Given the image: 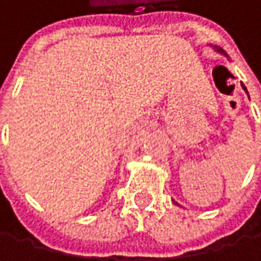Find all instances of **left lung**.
Instances as JSON below:
<instances>
[{
	"label": "left lung",
	"mask_w": 261,
	"mask_h": 261,
	"mask_svg": "<svg viewBox=\"0 0 261 261\" xmlns=\"http://www.w3.org/2000/svg\"><path fill=\"white\" fill-rule=\"evenodd\" d=\"M215 49H216L218 53H221V54H224V56H227V54H225V51H222V48H219V46H215ZM227 57H228V56H227ZM242 87H243V90L246 92V87H245L243 84H242ZM246 93H248V92H246Z\"/></svg>",
	"instance_id": "obj_1"
}]
</instances>
